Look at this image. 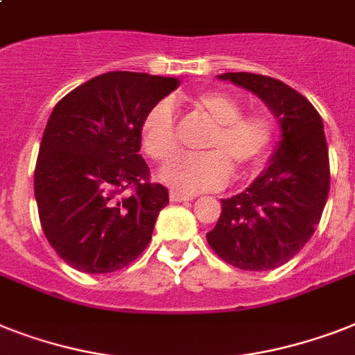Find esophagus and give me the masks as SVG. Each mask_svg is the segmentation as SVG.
<instances>
[{
	"instance_id": "34e87169",
	"label": "esophagus",
	"mask_w": 355,
	"mask_h": 355,
	"mask_svg": "<svg viewBox=\"0 0 355 355\" xmlns=\"http://www.w3.org/2000/svg\"><path fill=\"white\" fill-rule=\"evenodd\" d=\"M169 198H171V202H186V200H193V195H184V193L171 191L169 193Z\"/></svg>"
}]
</instances>
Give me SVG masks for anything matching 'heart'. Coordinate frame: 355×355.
I'll list each match as a JSON object with an SVG mask.
<instances>
[{"mask_svg":"<svg viewBox=\"0 0 355 355\" xmlns=\"http://www.w3.org/2000/svg\"><path fill=\"white\" fill-rule=\"evenodd\" d=\"M187 105L211 123L202 140V153L180 155L160 169L158 177L175 191L218 189L232 177L241 178L257 169L275 142V125L262 112L243 114V103L224 91H204L187 98ZM142 146L157 162L177 151V120L168 100L155 103L140 123Z\"/></svg>","mask_w":355,"mask_h":355,"instance_id":"obj_1","label":"heart"}]
</instances>
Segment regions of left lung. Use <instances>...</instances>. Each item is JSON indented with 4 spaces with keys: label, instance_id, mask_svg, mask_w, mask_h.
Here are the masks:
<instances>
[{
    "label": "left lung",
    "instance_id": "left-lung-1",
    "mask_svg": "<svg viewBox=\"0 0 355 355\" xmlns=\"http://www.w3.org/2000/svg\"><path fill=\"white\" fill-rule=\"evenodd\" d=\"M218 78L257 94L281 123V140L270 166L250 187L223 198V213L206 239L227 264L266 272L295 257L321 220L330 191L322 120L306 98L281 80L253 73Z\"/></svg>",
    "mask_w": 355,
    "mask_h": 355
}]
</instances>
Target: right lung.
Instances as JSON below:
<instances>
[{"label":"right lung","instance_id":"right-lung-1","mask_svg":"<svg viewBox=\"0 0 355 355\" xmlns=\"http://www.w3.org/2000/svg\"><path fill=\"white\" fill-rule=\"evenodd\" d=\"M178 78L112 71L63 96L49 116L34 169L42 230L78 272L129 266L151 241L168 189L149 182L140 151L146 112Z\"/></svg>","mask_w":355,"mask_h":355}]
</instances>
